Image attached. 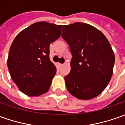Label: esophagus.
<instances>
[{
    "instance_id": "1",
    "label": "esophagus",
    "mask_w": 125,
    "mask_h": 125,
    "mask_svg": "<svg viewBox=\"0 0 125 125\" xmlns=\"http://www.w3.org/2000/svg\"><path fill=\"white\" fill-rule=\"evenodd\" d=\"M63 64V63H57V66H59V67H61V66H62Z\"/></svg>"
}]
</instances>
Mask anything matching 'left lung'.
<instances>
[{
    "instance_id": "8db88e82",
    "label": "left lung",
    "mask_w": 125,
    "mask_h": 125,
    "mask_svg": "<svg viewBox=\"0 0 125 125\" xmlns=\"http://www.w3.org/2000/svg\"><path fill=\"white\" fill-rule=\"evenodd\" d=\"M62 36L73 55L70 73L65 77L68 90L81 100L95 98L112 76L115 56L108 40L96 27L83 22L64 25Z\"/></svg>"
}]
</instances>
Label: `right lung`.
I'll return each mask as SVG.
<instances>
[{
    "label": "right lung",
    "instance_id": "right-lung-1",
    "mask_svg": "<svg viewBox=\"0 0 125 125\" xmlns=\"http://www.w3.org/2000/svg\"><path fill=\"white\" fill-rule=\"evenodd\" d=\"M62 27L38 22L20 31L13 42L7 59L9 74L27 96H39L50 89L57 69L49 58V47L60 37Z\"/></svg>",
    "mask_w": 125,
    "mask_h": 125
}]
</instances>
